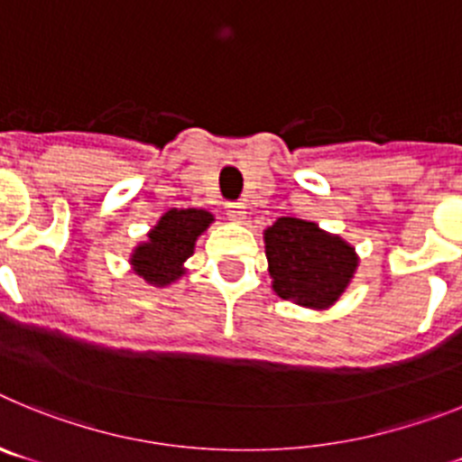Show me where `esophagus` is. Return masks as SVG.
I'll list each match as a JSON object with an SVG mask.
<instances>
[{
  "instance_id": "obj_1",
  "label": "esophagus",
  "mask_w": 462,
  "mask_h": 462,
  "mask_svg": "<svg viewBox=\"0 0 462 462\" xmlns=\"http://www.w3.org/2000/svg\"><path fill=\"white\" fill-rule=\"evenodd\" d=\"M226 215H228V219H231V222H243V219H245V206H243V203H228Z\"/></svg>"
}]
</instances>
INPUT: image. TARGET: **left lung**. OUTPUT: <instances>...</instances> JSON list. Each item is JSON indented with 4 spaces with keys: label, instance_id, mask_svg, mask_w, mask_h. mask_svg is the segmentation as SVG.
Wrapping results in <instances>:
<instances>
[{
    "label": "left lung",
    "instance_id": "1",
    "mask_svg": "<svg viewBox=\"0 0 462 462\" xmlns=\"http://www.w3.org/2000/svg\"><path fill=\"white\" fill-rule=\"evenodd\" d=\"M263 243L273 291L303 308L336 303L358 266L352 245L305 219L280 217L263 231Z\"/></svg>",
    "mask_w": 462,
    "mask_h": 462
}]
</instances>
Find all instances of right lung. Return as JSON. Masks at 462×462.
I'll return each mask as SVG.
<instances>
[{"mask_svg": "<svg viewBox=\"0 0 462 462\" xmlns=\"http://www.w3.org/2000/svg\"><path fill=\"white\" fill-rule=\"evenodd\" d=\"M215 222L208 210L199 208H171L162 215L157 226L132 254V268L148 284L166 287L185 275V261L194 254L196 238Z\"/></svg>", "mask_w": 462, "mask_h": 462, "instance_id": "1", "label": "right lung"}]
</instances>
